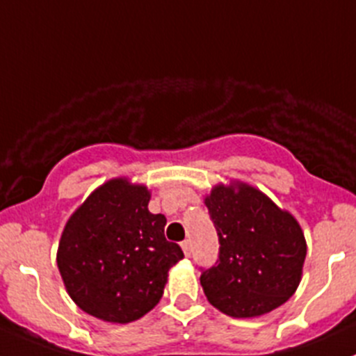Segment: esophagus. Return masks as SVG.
<instances>
[{
	"instance_id": "obj_1",
	"label": "esophagus",
	"mask_w": 356,
	"mask_h": 356,
	"mask_svg": "<svg viewBox=\"0 0 356 356\" xmlns=\"http://www.w3.org/2000/svg\"><path fill=\"white\" fill-rule=\"evenodd\" d=\"M181 246H182V251H184L186 257H191V251H193L191 241H189V239H186V241H182Z\"/></svg>"
}]
</instances>
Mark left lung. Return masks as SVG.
<instances>
[{
	"label": "left lung",
	"instance_id": "8db88e82",
	"mask_svg": "<svg viewBox=\"0 0 356 356\" xmlns=\"http://www.w3.org/2000/svg\"><path fill=\"white\" fill-rule=\"evenodd\" d=\"M204 204L220 243L217 264L200 277L208 301L236 318L260 317L286 303L307 257L296 218L239 181L215 186Z\"/></svg>",
	"mask_w": 356,
	"mask_h": 356
}]
</instances>
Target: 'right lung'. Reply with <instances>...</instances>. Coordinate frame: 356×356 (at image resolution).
Returning <instances> with one entry per match:
<instances>
[{"mask_svg":"<svg viewBox=\"0 0 356 356\" xmlns=\"http://www.w3.org/2000/svg\"><path fill=\"white\" fill-rule=\"evenodd\" d=\"M152 195L129 179H111L72 213L56 253L67 293L81 310L129 324L156 307L168 270L184 258L165 239L167 218L152 213Z\"/></svg>","mask_w":356,"mask_h":356,"instance_id":"1","label":"right lung"}]
</instances>
